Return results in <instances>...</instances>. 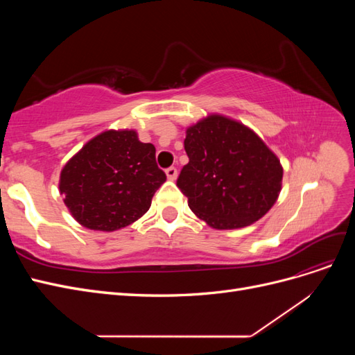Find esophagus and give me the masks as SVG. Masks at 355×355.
Returning a JSON list of instances; mask_svg holds the SVG:
<instances>
[{
	"label": "esophagus",
	"mask_w": 355,
	"mask_h": 355,
	"mask_svg": "<svg viewBox=\"0 0 355 355\" xmlns=\"http://www.w3.org/2000/svg\"><path fill=\"white\" fill-rule=\"evenodd\" d=\"M166 176L168 180H175L178 178V168L176 167H168L166 170Z\"/></svg>",
	"instance_id": "obj_1"
}]
</instances>
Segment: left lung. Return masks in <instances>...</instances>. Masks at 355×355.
<instances>
[{
    "label": "left lung",
    "instance_id": "1",
    "mask_svg": "<svg viewBox=\"0 0 355 355\" xmlns=\"http://www.w3.org/2000/svg\"><path fill=\"white\" fill-rule=\"evenodd\" d=\"M189 163L178 178L196 216L214 230L259 220L282 191L283 166L250 127L210 114L187 128Z\"/></svg>",
    "mask_w": 355,
    "mask_h": 355
}]
</instances>
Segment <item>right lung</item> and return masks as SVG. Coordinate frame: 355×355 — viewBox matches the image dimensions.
<instances>
[{"label":"right lung","instance_id":"obj_1","mask_svg":"<svg viewBox=\"0 0 355 355\" xmlns=\"http://www.w3.org/2000/svg\"><path fill=\"white\" fill-rule=\"evenodd\" d=\"M164 182L155 146L125 128L90 139L62 168L59 191L84 228L112 232L142 218Z\"/></svg>","mask_w":355,"mask_h":355}]
</instances>
